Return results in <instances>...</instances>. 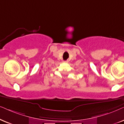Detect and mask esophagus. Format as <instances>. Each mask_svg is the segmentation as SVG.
I'll use <instances>...</instances> for the list:
<instances>
[{"mask_svg": "<svg viewBox=\"0 0 124 124\" xmlns=\"http://www.w3.org/2000/svg\"><path fill=\"white\" fill-rule=\"evenodd\" d=\"M68 62H69L68 61H64V62H66V63H68Z\"/></svg>", "mask_w": 124, "mask_h": 124, "instance_id": "obj_1", "label": "esophagus"}]
</instances>
